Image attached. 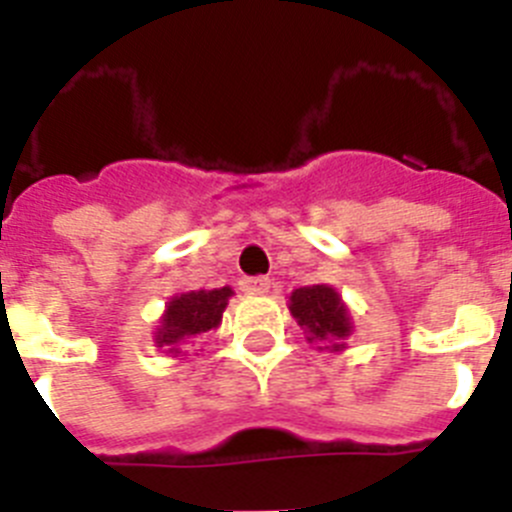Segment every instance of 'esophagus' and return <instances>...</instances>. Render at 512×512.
<instances>
[{"instance_id":"1","label":"esophagus","mask_w":512,"mask_h":512,"mask_svg":"<svg viewBox=\"0 0 512 512\" xmlns=\"http://www.w3.org/2000/svg\"><path fill=\"white\" fill-rule=\"evenodd\" d=\"M241 289L246 295H266L271 289V279L266 277H243Z\"/></svg>"}]
</instances>
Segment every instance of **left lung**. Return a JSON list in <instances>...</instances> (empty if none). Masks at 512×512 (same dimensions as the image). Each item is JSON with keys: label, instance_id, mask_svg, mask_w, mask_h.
Returning <instances> with one entry per match:
<instances>
[{"label": "left lung", "instance_id": "left-lung-1", "mask_svg": "<svg viewBox=\"0 0 512 512\" xmlns=\"http://www.w3.org/2000/svg\"><path fill=\"white\" fill-rule=\"evenodd\" d=\"M289 312L307 333V343H315L318 351H343V341L354 333L348 305L330 284L295 289L289 295Z\"/></svg>", "mask_w": 512, "mask_h": 512}]
</instances>
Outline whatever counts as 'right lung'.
Segmentation results:
<instances>
[{
	"instance_id": "obj_1",
	"label": "right lung",
	"mask_w": 512,
	"mask_h": 512,
	"mask_svg": "<svg viewBox=\"0 0 512 512\" xmlns=\"http://www.w3.org/2000/svg\"><path fill=\"white\" fill-rule=\"evenodd\" d=\"M230 297H233L230 287L179 292L166 302L164 315L158 318L153 330V343L174 359L187 356L197 346V338L220 328Z\"/></svg>"
}]
</instances>
